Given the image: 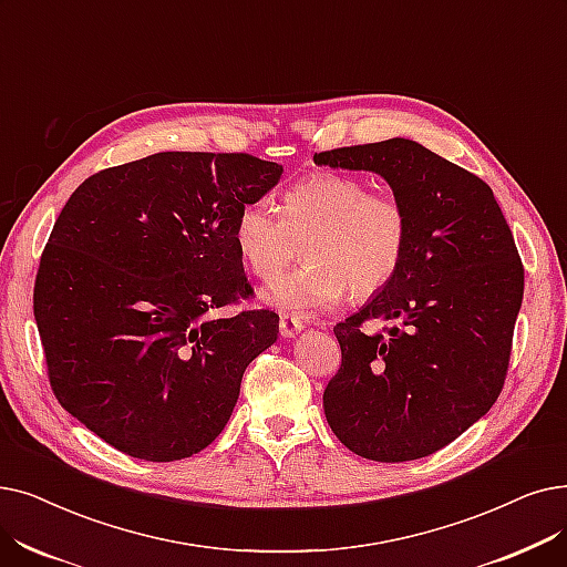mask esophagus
Listing matches in <instances>:
<instances>
[{
    "label": "esophagus",
    "instance_id": "34e87169",
    "mask_svg": "<svg viewBox=\"0 0 567 567\" xmlns=\"http://www.w3.org/2000/svg\"><path fill=\"white\" fill-rule=\"evenodd\" d=\"M301 331H303L301 317L280 315V336H282V338H297Z\"/></svg>",
    "mask_w": 567,
    "mask_h": 567
}]
</instances>
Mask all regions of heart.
Returning <instances> with one entry per match:
<instances>
[{
    "label": "heart",
    "mask_w": 567,
    "mask_h": 567,
    "mask_svg": "<svg viewBox=\"0 0 567 567\" xmlns=\"http://www.w3.org/2000/svg\"><path fill=\"white\" fill-rule=\"evenodd\" d=\"M410 217L393 194L371 192L354 176L315 174L282 196V215L264 204L243 206L234 243L245 268L274 280L299 257L306 266L259 293L264 306L293 317L336 308L344 293L371 299L405 259Z\"/></svg>",
    "instance_id": "b5f03b06"
}]
</instances>
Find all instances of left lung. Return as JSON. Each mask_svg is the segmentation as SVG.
<instances>
[{
  "mask_svg": "<svg viewBox=\"0 0 567 567\" xmlns=\"http://www.w3.org/2000/svg\"><path fill=\"white\" fill-rule=\"evenodd\" d=\"M317 166L371 171L410 217L401 270L336 324L342 363L324 389L331 431L354 454L429 456L496 403L524 299V266L491 187L410 138L338 147ZM386 323L365 334V321Z\"/></svg>",
  "mask_w": 567,
  "mask_h": 567,
  "instance_id": "1",
  "label": "left lung"
}]
</instances>
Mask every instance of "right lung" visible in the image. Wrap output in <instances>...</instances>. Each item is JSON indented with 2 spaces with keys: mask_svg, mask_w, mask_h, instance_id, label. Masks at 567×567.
I'll return each instance as SVG.
<instances>
[{
  "mask_svg": "<svg viewBox=\"0 0 567 567\" xmlns=\"http://www.w3.org/2000/svg\"><path fill=\"white\" fill-rule=\"evenodd\" d=\"M282 166L250 155L157 153L90 176L43 250L34 317L62 408L143 461L206 450L278 315L250 297L234 225Z\"/></svg>",
  "mask_w": 567,
  "mask_h": 567,
  "instance_id": "1",
  "label": "right lung"
}]
</instances>
